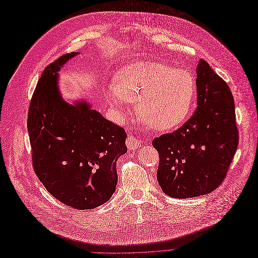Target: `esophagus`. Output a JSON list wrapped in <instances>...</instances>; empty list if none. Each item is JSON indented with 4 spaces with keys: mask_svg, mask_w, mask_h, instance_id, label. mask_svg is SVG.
I'll return each instance as SVG.
<instances>
[{
    "mask_svg": "<svg viewBox=\"0 0 258 258\" xmlns=\"http://www.w3.org/2000/svg\"><path fill=\"white\" fill-rule=\"evenodd\" d=\"M126 144L129 150H138L142 143H141V140H139L138 138H136L135 136H132L130 134L126 140Z\"/></svg>",
    "mask_w": 258,
    "mask_h": 258,
    "instance_id": "esophagus-1",
    "label": "esophagus"
}]
</instances>
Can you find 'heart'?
Masks as SVG:
<instances>
[{"instance_id":"1","label":"heart","mask_w":258,"mask_h":258,"mask_svg":"<svg viewBox=\"0 0 258 258\" xmlns=\"http://www.w3.org/2000/svg\"><path fill=\"white\" fill-rule=\"evenodd\" d=\"M196 95V81L189 71L155 61L123 67L106 90L111 105L121 108L126 101L138 104L140 119L160 131L176 128L188 118Z\"/></svg>"}]
</instances>
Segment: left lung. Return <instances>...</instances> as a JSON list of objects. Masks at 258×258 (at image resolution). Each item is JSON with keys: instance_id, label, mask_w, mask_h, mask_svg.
Segmentation results:
<instances>
[{"instance_id": "1", "label": "left lung", "mask_w": 258, "mask_h": 258, "mask_svg": "<svg viewBox=\"0 0 258 258\" xmlns=\"http://www.w3.org/2000/svg\"><path fill=\"white\" fill-rule=\"evenodd\" d=\"M196 85L192 116L172 134L153 140L159 154L158 183L172 198L197 197L216 189L238 147L235 101L227 83L200 60Z\"/></svg>"}]
</instances>
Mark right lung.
Here are the masks:
<instances>
[{"label":"right lung","mask_w":258,"mask_h":258,"mask_svg":"<svg viewBox=\"0 0 258 258\" xmlns=\"http://www.w3.org/2000/svg\"><path fill=\"white\" fill-rule=\"evenodd\" d=\"M77 53H66L46 67L27 124L33 169L45 188L62 204L90 210L115 191L116 161L127 153V135L85 101L70 104L62 99L57 72Z\"/></svg>","instance_id":"add662e5"}]
</instances>
